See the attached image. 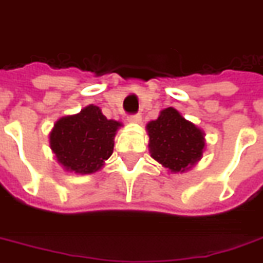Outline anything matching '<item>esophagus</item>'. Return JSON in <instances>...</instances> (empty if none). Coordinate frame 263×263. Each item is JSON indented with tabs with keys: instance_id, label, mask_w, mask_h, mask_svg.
<instances>
[{
	"instance_id": "1",
	"label": "esophagus",
	"mask_w": 263,
	"mask_h": 263,
	"mask_svg": "<svg viewBox=\"0 0 263 263\" xmlns=\"http://www.w3.org/2000/svg\"><path fill=\"white\" fill-rule=\"evenodd\" d=\"M129 122H132V123H140V122H141V115H140V114H136V115H130L129 116Z\"/></svg>"
}]
</instances>
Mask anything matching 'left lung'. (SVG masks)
Returning a JSON list of instances; mask_svg holds the SVG:
<instances>
[{
  "label": "left lung",
  "instance_id": "8db88e82",
  "mask_svg": "<svg viewBox=\"0 0 263 263\" xmlns=\"http://www.w3.org/2000/svg\"><path fill=\"white\" fill-rule=\"evenodd\" d=\"M147 132L151 157L172 173L189 171L202 158L204 132L172 106L147 124Z\"/></svg>",
  "mask_w": 263,
  "mask_h": 263
}]
</instances>
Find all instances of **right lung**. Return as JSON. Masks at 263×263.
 <instances>
[{"label": "right lung", "instance_id": "right-lung-1", "mask_svg": "<svg viewBox=\"0 0 263 263\" xmlns=\"http://www.w3.org/2000/svg\"><path fill=\"white\" fill-rule=\"evenodd\" d=\"M122 123L106 119L96 105L61 118L49 133V147L65 171L88 175L100 171L114 153V139Z\"/></svg>", "mask_w": 263, "mask_h": 263}]
</instances>
